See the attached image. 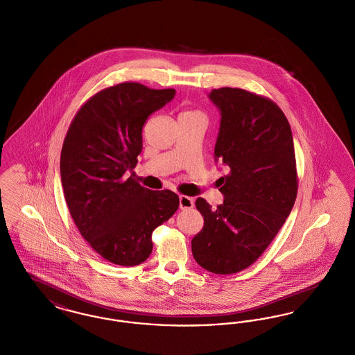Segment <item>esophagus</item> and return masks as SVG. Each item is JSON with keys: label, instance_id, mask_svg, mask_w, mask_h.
<instances>
[{"label": "esophagus", "instance_id": "34e87169", "mask_svg": "<svg viewBox=\"0 0 355 355\" xmlns=\"http://www.w3.org/2000/svg\"><path fill=\"white\" fill-rule=\"evenodd\" d=\"M191 207H194L193 198L186 197V196H180V209L187 210V209H191Z\"/></svg>", "mask_w": 355, "mask_h": 355}]
</instances>
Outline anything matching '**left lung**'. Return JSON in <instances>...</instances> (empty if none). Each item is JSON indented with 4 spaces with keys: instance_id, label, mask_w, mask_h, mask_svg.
Segmentation results:
<instances>
[{
    "instance_id": "obj_1",
    "label": "left lung",
    "mask_w": 355,
    "mask_h": 355,
    "mask_svg": "<svg viewBox=\"0 0 355 355\" xmlns=\"http://www.w3.org/2000/svg\"><path fill=\"white\" fill-rule=\"evenodd\" d=\"M220 110L214 161L229 174L220 178L223 203L196 206L203 229L191 253L205 270L233 274L254 263L285 223L297 197L293 135L274 102L238 87L213 89Z\"/></svg>"
}]
</instances>
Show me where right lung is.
<instances>
[{
  "label": "right lung",
  "mask_w": 355,
  "mask_h": 355,
  "mask_svg": "<svg viewBox=\"0 0 355 355\" xmlns=\"http://www.w3.org/2000/svg\"><path fill=\"white\" fill-rule=\"evenodd\" d=\"M174 96V89L137 83L107 87L78 110L65 137L60 173L69 211L94 252L112 263L146 261L153 230L180 206L175 193L149 190L133 178L142 128Z\"/></svg>",
  "instance_id": "obj_1"
}]
</instances>
